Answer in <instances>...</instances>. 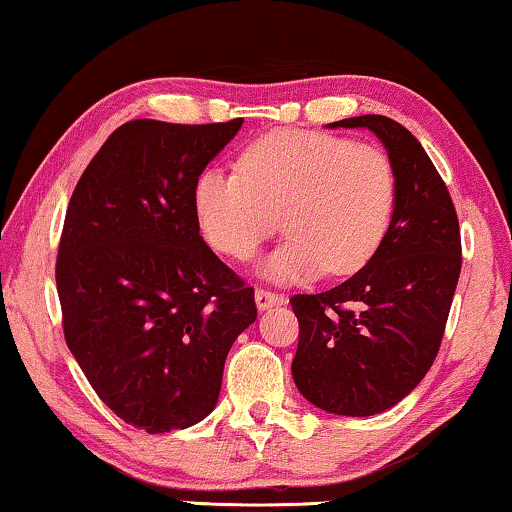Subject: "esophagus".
<instances>
[{"label": "esophagus", "instance_id": "34e87169", "mask_svg": "<svg viewBox=\"0 0 512 512\" xmlns=\"http://www.w3.org/2000/svg\"><path fill=\"white\" fill-rule=\"evenodd\" d=\"M254 296H256L258 310H268V307L282 305L284 300H286V298L282 296V293H275V291H270V289H256Z\"/></svg>", "mask_w": 512, "mask_h": 512}]
</instances>
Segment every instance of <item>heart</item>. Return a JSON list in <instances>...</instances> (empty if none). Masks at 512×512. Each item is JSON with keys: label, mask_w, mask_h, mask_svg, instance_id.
Here are the masks:
<instances>
[{"label": "heart", "mask_w": 512, "mask_h": 512, "mask_svg": "<svg viewBox=\"0 0 512 512\" xmlns=\"http://www.w3.org/2000/svg\"><path fill=\"white\" fill-rule=\"evenodd\" d=\"M240 172L207 167L193 205L205 240L247 261L279 228L286 242L261 265L275 282L363 268L389 233L396 170L377 144L314 130H272L242 151Z\"/></svg>", "instance_id": "heart-1"}]
</instances>
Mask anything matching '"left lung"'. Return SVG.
I'll use <instances>...</instances> for the list:
<instances>
[{"label":"left lung","mask_w":512,"mask_h":512,"mask_svg":"<svg viewBox=\"0 0 512 512\" xmlns=\"http://www.w3.org/2000/svg\"><path fill=\"white\" fill-rule=\"evenodd\" d=\"M366 128L396 170L389 233L363 268L321 293H296L293 382L317 408L370 417L403 401L436 361L461 272L457 209L422 144L387 116L342 118Z\"/></svg>","instance_id":"obj_1"}]
</instances>
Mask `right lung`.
Instances as JSON below:
<instances>
[{
	"instance_id": "obj_1",
	"label": "right lung",
	"mask_w": 512,
	"mask_h": 512,
	"mask_svg": "<svg viewBox=\"0 0 512 512\" xmlns=\"http://www.w3.org/2000/svg\"><path fill=\"white\" fill-rule=\"evenodd\" d=\"M240 128L123 123L69 200L55 263L67 347L102 403L146 433L216 408L230 347L256 321L254 289L207 247L193 205Z\"/></svg>"
}]
</instances>
